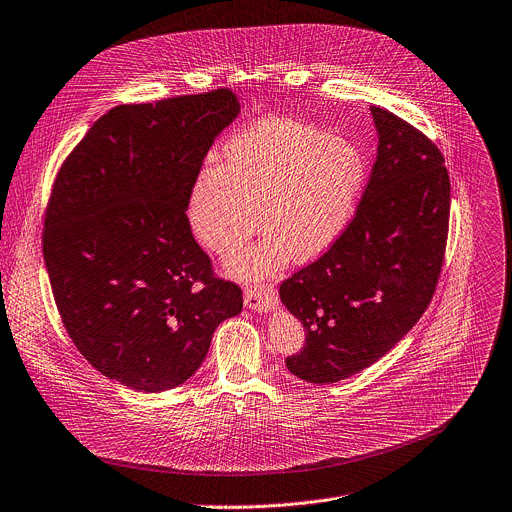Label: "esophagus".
<instances>
[{
  "mask_svg": "<svg viewBox=\"0 0 512 512\" xmlns=\"http://www.w3.org/2000/svg\"><path fill=\"white\" fill-rule=\"evenodd\" d=\"M244 304L254 312H272L278 306V294L272 286H250L244 292Z\"/></svg>",
  "mask_w": 512,
  "mask_h": 512,
  "instance_id": "obj_1",
  "label": "esophagus"
}]
</instances>
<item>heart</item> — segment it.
<instances>
[{
  "label": "heart",
  "mask_w": 512,
  "mask_h": 512,
  "mask_svg": "<svg viewBox=\"0 0 512 512\" xmlns=\"http://www.w3.org/2000/svg\"><path fill=\"white\" fill-rule=\"evenodd\" d=\"M366 178L358 146L328 132L270 120L232 142L222 168L204 170L190 194L194 236L230 256L260 228L270 234L228 262L244 280L310 262L346 230Z\"/></svg>",
  "instance_id": "obj_1"
}]
</instances>
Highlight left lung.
I'll list each match as a JSON object with an SVG mask.
<instances>
[{
  "mask_svg": "<svg viewBox=\"0 0 512 512\" xmlns=\"http://www.w3.org/2000/svg\"><path fill=\"white\" fill-rule=\"evenodd\" d=\"M370 114L378 150L354 220L280 286L306 332L286 366L314 384L344 380L394 348L430 304L444 260L450 180L440 150L392 112Z\"/></svg>",
  "mask_w": 512,
  "mask_h": 512,
  "instance_id": "left-lung-1",
  "label": "left lung"
}]
</instances>
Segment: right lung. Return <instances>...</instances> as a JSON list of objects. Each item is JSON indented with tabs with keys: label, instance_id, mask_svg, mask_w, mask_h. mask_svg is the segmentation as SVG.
Returning a JSON list of instances; mask_svg holds the SVG:
<instances>
[{
	"label": "right lung",
	"instance_id": "right-lung-1",
	"mask_svg": "<svg viewBox=\"0 0 512 512\" xmlns=\"http://www.w3.org/2000/svg\"><path fill=\"white\" fill-rule=\"evenodd\" d=\"M238 116L230 90L116 106L56 178L44 224L56 306L84 358L132 390L184 384L242 310L186 216L208 150Z\"/></svg>",
	"mask_w": 512,
	"mask_h": 512
}]
</instances>
